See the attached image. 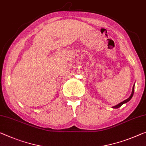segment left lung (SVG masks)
Masks as SVG:
<instances>
[{
	"label": "left lung",
	"mask_w": 146,
	"mask_h": 146,
	"mask_svg": "<svg viewBox=\"0 0 146 146\" xmlns=\"http://www.w3.org/2000/svg\"><path fill=\"white\" fill-rule=\"evenodd\" d=\"M134 86H133V91H132V93H131V96H129V98H128L127 99L125 100L124 101H123V102H120L119 104H118L117 105H115V106H113L112 108H119V107L121 106L123 104H125V103H127V102H129V100L131 99L132 97H133V94H134Z\"/></svg>",
	"instance_id": "left-lung-1"
}]
</instances>
